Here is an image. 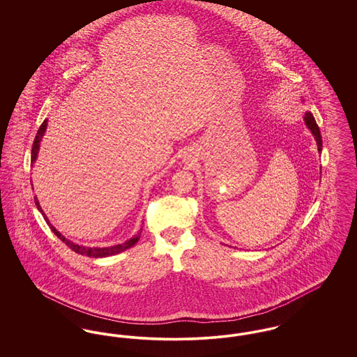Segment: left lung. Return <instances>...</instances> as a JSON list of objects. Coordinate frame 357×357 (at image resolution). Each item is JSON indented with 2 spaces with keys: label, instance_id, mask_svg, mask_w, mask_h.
Instances as JSON below:
<instances>
[{
  "label": "left lung",
  "instance_id": "left-lung-1",
  "mask_svg": "<svg viewBox=\"0 0 357 357\" xmlns=\"http://www.w3.org/2000/svg\"><path fill=\"white\" fill-rule=\"evenodd\" d=\"M304 121H305L307 130L312 132V135L314 136L319 153H321V150H323V139H321L320 128H319V126H317V123L314 120V116L310 112H306L305 116H304Z\"/></svg>",
  "mask_w": 357,
  "mask_h": 357
}]
</instances>
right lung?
I'll list each match as a JSON object with an SVG mask.
<instances>
[{
    "label": "right lung",
    "instance_id": "right-lung-1",
    "mask_svg": "<svg viewBox=\"0 0 357 357\" xmlns=\"http://www.w3.org/2000/svg\"><path fill=\"white\" fill-rule=\"evenodd\" d=\"M47 126H48V119H45L43 121V124L40 126V128H38V131H37V135L34 137L33 146H32V155H31V158H32V159H31L32 165H33L34 162H36V159H37L38 150H40V143H41V139H43V136L45 134V131H47ZM34 204L37 206V210L43 214V217H44L45 222L48 223V226L51 227V230L54 233V236H57V238H60V239L68 246L69 249H72V250H73L75 253H77V255L93 257V258H102V257L119 255V253H123L124 250L132 248L136 242L139 241L140 234H142V229H140V231H139L137 234H135L134 237L130 238L128 241H126V242H123V243H119V245H114V246H109V248H88V246H83V245H79V243L72 242L68 238L64 237L59 230H56V227L52 225L50 220H48V217L45 215V213L43 211V208H41V206H40V202L37 201V197H34Z\"/></svg>",
    "mask_w": 357,
    "mask_h": 357
}]
</instances>
